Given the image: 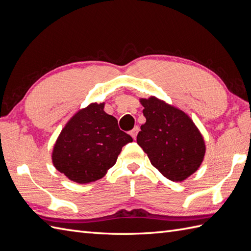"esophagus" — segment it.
<instances>
[{"label":"esophagus","mask_w":251,"mask_h":251,"mask_svg":"<svg viewBox=\"0 0 251 251\" xmlns=\"http://www.w3.org/2000/svg\"><path fill=\"white\" fill-rule=\"evenodd\" d=\"M139 127L138 126H136V127H134L133 128V129L130 131V136L134 139V140H136V138H137V134H138V132H139Z\"/></svg>","instance_id":"34e87169"}]
</instances>
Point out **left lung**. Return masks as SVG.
<instances>
[{
    "mask_svg": "<svg viewBox=\"0 0 251 251\" xmlns=\"http://www.w3.org/2000/svg\"><path fill=\"white\" fill-rule=\"evenodd\" d=\"M146 119L137 142L151 163L172 181H183L198 170L205 153L202 134L180 109L155 96L140 99Z\"/></svg>",
    "mask_w": 251,
    "mask_h": 251,
    "instance_id": "obj_1",
    "label": "left lung"
}]
</instances>
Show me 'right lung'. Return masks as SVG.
Returning a JSON list of instances; mask_svg holds the SVG:
<instances>
[{"label": "right lung", "instance_id": "add662e5", "mask_svg": "<svg viewBox=\"0 0 251 251\" xmlns=\"http://www.w3.org/2000/svg\"><path fill=\"white\" fill-rule=\"evenodd\" d=\"M104 106L105 102H92L76 112L54 145V166L74 182L90 183L104 177L117 162L122 147L132 142Z\"/></svg>", "mask_w": 251, "mask_h": 251}]
</instances>
